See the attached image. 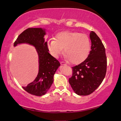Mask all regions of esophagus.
Returning a JSON list of instances; mask_svg holds the SVG:
<instances>
[{
  "label": "esophagus",
  "instance_id": "1",
  "mask_svg": "<svg viewBox=\"0 0 121 121\" xmlns=\"http://www.w3.org/2000/svg\"><path fill=\"white\" fill-rule=\"evenodd\" d=\"M60 64L61 65H66V63L63 61H60Z\"/></svg>",
  "mask_w": 121,
  "mask_h": 121
}]
</instances>
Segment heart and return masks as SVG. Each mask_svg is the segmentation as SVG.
Masks as SVG:
<instances>
[{
    "label": "heart",
    "instance_id": "b5f03b06",
    "mask_svg": "<svg viewBox=\"0 0 121 121\" xmlns=\"http://www.w3.org/2000/svg\"><path fill=\"white\" fill-rule=\"evenodd\" d=\"M91 46L88 35L70 31L59 33L56 36V39H50L47 43L48 49L51 55L58 57L64 48L65 57L74 65L85 60L91 50Z\"/></svg>",
    "mask_w": 121,
    "mask_h": 121
}]
</instances>
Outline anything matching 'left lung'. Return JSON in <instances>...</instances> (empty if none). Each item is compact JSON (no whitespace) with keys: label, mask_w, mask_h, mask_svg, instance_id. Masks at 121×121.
<instances>
[{"label":"left lung","mask_w":121,"mask_h":121,"mask_svg":"<svg viewBox=\"0 0 121 121\" xmlns=\"http://www.w3.org/2000/svg\"><path fill=\"white\" fill-rule=\"evenodd\" d=\"M91 50L85 60L73 66L69 83L76 94L87 96L92 93L103 81L107 72L106 50L100 38L94 32L90 33Z\"/></svg>","instance_id":"left-lung-1"}]
</instances>
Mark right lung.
Segmentation results:
<instances>
[{
	"label": "right lung",
	"instance_id": "obj_1",
	"mask_svg": "<svg viewBox=\"0 0 121 121\" xmlns=\"http://www.w3.org/2000/svg\"><path fill=\"white\" fill-rule=\"evenodd\" d=\"M45 30L42 28H29L19 35L13 46L22 43L34 46L39 59V71L35 80L27 86H23L25 91L37 96L45 95L53 82V75L60 65L58 60L48 52L47 42H45Z\"/></svg>",
	"mask_w": 121,
	"mask_h": 121
}]
</instances>
